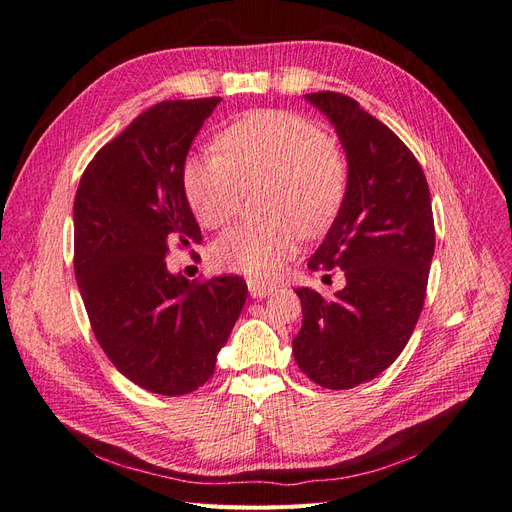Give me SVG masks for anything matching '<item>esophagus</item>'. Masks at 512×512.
<instances>
[{"mask_svg":"<svg viewBox=\"0 0 512 512\" xmlns=\"http://www.w3.org/2000/svg\"><path fill=\"white\" fill-rule=\"evenodd\" d=\"M276 287L272 285H263L259 283V280H249V293L253 295V298H266V295L274 293Z\"/></svg>","mask_w":512,"mask_h":512,"instance_id":"obj_1","label":"esophagus"}]
</instances>
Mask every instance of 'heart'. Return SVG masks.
Masks as SVG:
<instances>
[{
    "instance_id": "1",
    "label": "heart",
    "mask_w": 512,
    "mask_h": 512,
    "mask_svg": "<svg viewBox=\"0 0 512 512\" xmlns=\"http://www.w3.org/2000/svg\"><path fill=\"white\" fill-rule=\"evenodd\" d=\"M221 153L191 155L183 168L187 202L204 227L232 221L246 189L266 185L272 221L236 225L212 244L219 270L270 280L298 249L300 229L319 234L346 195L349 168L327 131L295 112L253 110L227 125Z\"/></svg>"
}]
</instances>
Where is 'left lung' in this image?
<instances>
[{
  "instance_id": "1",
  "label": "left lung",
  "mask_w": 512,
  "mask_h": 512,
  "mask_svg": "<svg viewBox=\"0 0 512 512\" xmlns=\"http://www.w3.org/2000/svg\"><path fill=\"white\" fill-rule=\"evenodd\" d=\"M306 100L334 123L349 161L344 202L308 268H340L346 287L332 300L295 291L304 317L293 357L317 385L353 389L387 370L415 332L436 244L430 187L410 148L353 97Z\"/></svg>"
}]
</instances>
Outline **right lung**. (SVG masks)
Returning a JSON list of instances; mask_svg holds the SVG:
<instances>
[{"instance_id": "1", "label": "right lung", "mask_w": 512, "mask_h": 512, "mask_svg": "<svg viewBox=\"0 0 512 512\" xmlns=\"http://www.w3.org/2000/svg\"><path fill=\"white\" fill-rule=\"evenodd\" d=\"M219 102L144 110L97 151L74 200V274L93 334L114 368L161 395L208 381L249 293L240 276L187 280L166 266L170 246L202 242L183 168Z\"/></svg>"}]
</instances>
